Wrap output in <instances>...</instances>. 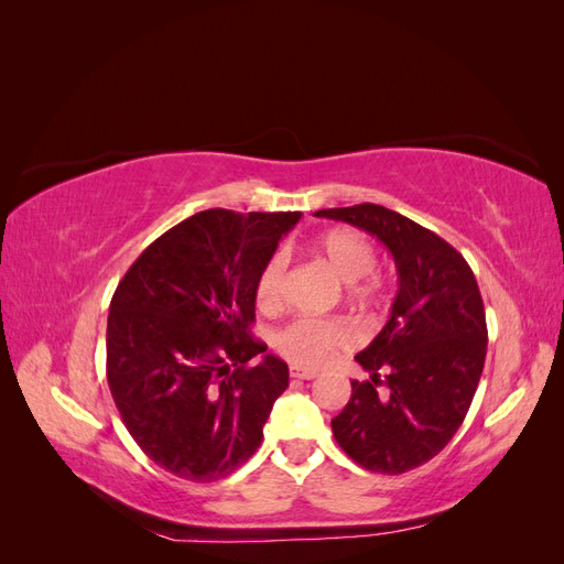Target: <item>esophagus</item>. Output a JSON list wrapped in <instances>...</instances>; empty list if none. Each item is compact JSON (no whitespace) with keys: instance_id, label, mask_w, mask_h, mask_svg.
Masks as SVG:
<instances>
[{"instance_id":"34e87169","label":"esophagus","mask_w":564,"mask_h":564,"mask_svg":"<svg viewBox=\"0 0 564 564\" xmlns=\"http://www.w3.org/2000/svg\"><path fill=\"white\" fill-rule=\"evenodd\" d=\"M289 373H292V379H303V381H311L317 377V369H308V367H301V365H292L289 367Z\"/></svg>"}]
</instances>
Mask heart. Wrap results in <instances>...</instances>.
<instances>
[{
  "mask_svg": "<svg viewBox=\"0 0 564 564\" xmlns=\"http://www.w3.org/2000/svg\"><path fill=\"white\" fill-rule=\"evenodd\" d=\"M317 256L334 275L350 284V294L357 301H371L377 296V284L365 280L377 265V253L367 237L355 230H334L317 242ZM286 272V253L275 251L263 263L256 278V305L261 311H275L282 301V282ZM350 346V332L344 322L324 317H299L280 332L278 348L289 360L299 365H319L334 350Z\"/></svg>",
  "mask_w": 564,
  "mask_h": 564,
  "instance_id": "heart-1",
  "label": "heart"
}]
</instances>
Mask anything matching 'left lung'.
Here are the masks:
<instances>
[{"mask_svg":"<svg viewBox=\"0 0 564 564\" xmlns=\"http://www.w3.org/2000/svg\"><path fill=\"white\" fill-rule=\"evenodd\" d=\"M315 216L373 235L395 261L390 317L355 355L369 381H352L332 433L362 468L406 473L445 449L468 414L487 355L480 289L452 245L381 204L319 209Z\"/></svg>","mask_w":564,"mask_h":564,"instance_id":"obj_1","label":"left lung"}]
</instances>
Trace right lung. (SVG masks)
Wrapping results in <instances>:
<instances>
[{
  "mask_svg": "<svg viewBox=\"0 0 564 564\" xmlns=\"http://www.w3.org/2000/svg\"><path fill=\"white\" fill-rule=\"evenodd\" d=\"M299 212L207 209L152 242L115 289L108 383L131 437L183 480L240 468L263 440L289 367L251 338L256 278ZM264 360L247 368L251 356Z\"/></svg>",
  "mask_w": 564,
  "mask_h": 564,
  "instance_id": "1",
  "label": "right lung"
}]
</instances>
